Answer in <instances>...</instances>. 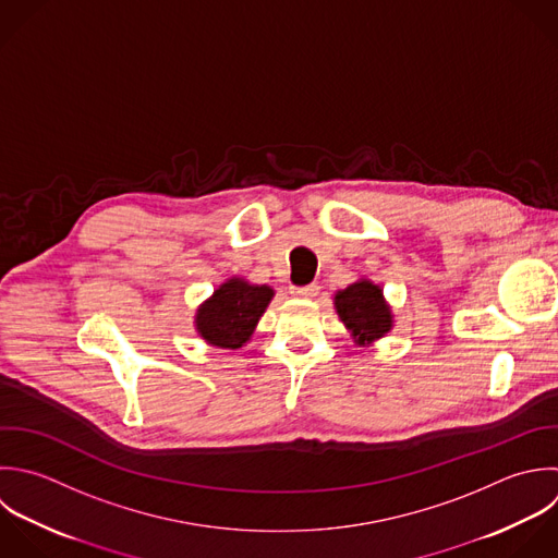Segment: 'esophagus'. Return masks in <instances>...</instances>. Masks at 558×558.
<instances>
[{"label": "esophagus", "instance_id": "obj_1", "mask_svg": "<svg viewBox=\"0 0 558 558\" xmlns=\"http://www.w3.org/2000/svg\"><path fill=\"white\" fill-rule=\"evenodd\" d=\"M291 293H293L295 298H306V300H311V298H315V295L319 293V287H317V284H306V287H291Z\"/></svg>", "mask_w": 558, "mask_h": 558}]
</instances>
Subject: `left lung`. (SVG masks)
<instances>
[{"label":"left lung","instance_id":"left-lung-1","mask_svg":"<svg viewBox=\"0 0 558 558\" xmlns=\"http://www.w3.org/2000/svg\"><path fill=\"white\" fill-rule=\"evenodd\" d=\"M335 308L359 345H369L393 328V315L385 302L383 289L372 280L363 278L348 289L337 291Z\"/></svg>","mask_w":558,"mask_h":558}]
</instances>
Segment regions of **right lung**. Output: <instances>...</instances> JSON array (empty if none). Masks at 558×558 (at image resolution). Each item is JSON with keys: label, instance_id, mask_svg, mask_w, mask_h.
I'll return each instance as SVG.
<instances>
[{"label": "right lung", "instance_id": "right-lung-1", "mask_svg": "<svg viewBox=\"0 0 558 558\" xmlns=\"http://www.w3.org/2000/svg\"><path fill=\"white\" fill-rule=\"evenodd\" d=\"M271 298V287L250 284L234 276L197 308L195 328L206 343L236 350L250 341Z\"/></svg>", "mask_w": 558, "mask_h": 558}]
</instances>
